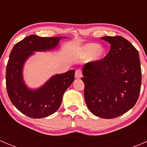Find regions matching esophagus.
<instances>
[{
  "label": "esophagus",
  "instance_id": "esophagus-1",
  "mask_svg": "<svg viewBox=\"0 0 147 147\" xmlns=\"http://www.w3.org/2000/svg\"><path fill=\"white\" fill-rule=\"evenodd\" d=\"M82 76V70L80 69H77L76 71H75V78H80Z\"/></svg>",
  "mask_w": 147,
  "mask_h": 147
}]
</instances>
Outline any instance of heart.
Masks as SVG:
<instances>
[{"instance_id":"obj_1","label":"heart","mask_w":147,"mask_h":147,"mask_svg":"<svg viewBox=\"0 0 147 147\" xmlns=\"http://www.w3.org/2000/svg\"><path fill=\"white\" fill-rule=\"evenodd\" d=\"M82 55L84 57L91 55L90 60L97 62L103 58L105 55V50L102 47L97 43H88L84 45L81 49Z\"/></svg>"}]
</instances>
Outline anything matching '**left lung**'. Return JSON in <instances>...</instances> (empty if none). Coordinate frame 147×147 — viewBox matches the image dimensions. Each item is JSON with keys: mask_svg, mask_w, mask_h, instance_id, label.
<instances>
[{"mask_svg": "<svg viewBox=\"0 0 147 147\" xmlns=\"http://www.w3.org/2000/svg\"><path fill=\"white\" fill-rule=\"evenodd\" d=\"M110 44L109 53L82 69L84 96L95 116L112 119L131 109L139 98L142 84L137 50L121 36L101 38Z\"/></svg>", "mask_w": 147, "mask_h": 147, "instance_id": "left-lung-1", "label": "left lung"}]
</instances>
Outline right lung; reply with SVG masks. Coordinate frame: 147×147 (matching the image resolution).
Segmentation results:
<instances>
[{
	"label": "right lung",
	"instance_id": "right-lung-1",
	"mask_svg": "<svg viewBox=\"0 0 147 147\" xmlns=\"http://www.w3.org/2000/svg\"><path fill=\"white\" fill-rule=\"evenodd\" d=\"M62 38H42L30 35L14 45L6 67V88L13 105L23 114L34 119L53 115L60 108L65 90L75 80V70L71 69L50 78L42 87L28 88L23 81V69L28 57L34 52L55 49Z\"/></svg>",
	"mask_w": 147,
	"mask_h": 147
}]
</instances>
